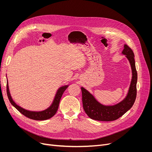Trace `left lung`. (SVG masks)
Wrapping results in <instances>:
<instances>
[{
  "label": "left lung",
  "instance_id": "8db88e82",
  "mask_svg": "<svg viewBox=\"0 0 152 152\" xmlns=\"http://www.w3.org/2000/svg\"><path fill=\"white\" fill-rule=\"evenodd\" d=\"M123 53L129 60L132 73V81L127 97L120 103L113 106H105L95 99L93 95L81 87L83 108L90 118L97 121H111L121 117L130 110L135 102L137 95V73L135 68L134 54L131 48L124 45Z\"/></svg>",
  "mask_w": 152,
  "mask_h": 152
}]
</instances>
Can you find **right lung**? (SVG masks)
Here are the masks:
<instances>
[{
	"label": "right lung",
	"instance_id": "right-lung-1",
	"mask_svg": "<svg viewBox=\"0 0 152 152\" xmlns=\"http://www.w3.org/2000/svg\"><path fill=\"white\" fill-rule=\"evenodd\" d=\"M68 87V86H65L61 87L58 90L57 94H56L55 99L53 100V102L52 103V104L51 105V106L47 110L42 111H39V112L28 111L22 108L21 107L16 104L11 97V95L9 89V85H8V83L7 84V94L8 98H9L11 104L15 108H17L21 114H23L24 116H25L26 117L29 119H34V120L42 121V120H46V119L52 118L56 114V113H57L62 95L63 92H65V91L67 89Z\"/></svg>",
	"mask_w": 152,
	"mask_h": 152
}]
</instances>
